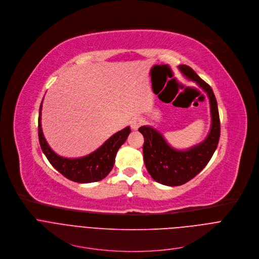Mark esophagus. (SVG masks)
I'll return each mask as SVG.
<instances>
[{"label": "esophagus", "mask_w": 259, "mask_h": 259, "mask_svg": "<svg viewBox=\"0 0 259 259\" xmlns=\"http://www.w3.org/2000/svg\"><path fill=\"white\" fill-rule=\"evenodd\" d=\"M144 123V120L142 119V118H140V117H136V118H134L133 120H132V122H131V126H132V128L133 130H138L142 124Z\"/></svg>", "instance_id": "1"}]
</instances>
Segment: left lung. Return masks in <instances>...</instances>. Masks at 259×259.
Instances as JSON below:
<instances>
[{
	"instance_id": "left-lung-1",
	"label": "left lung",
	"mask_w": 259,
	"mask_h": 259,
	"mask_svg": "<svg viewBox=\"0 0 259 259\" xmlns=\"http://www.w3.org/2000/svg\"><path fill=\"white\" fill-rule=\"evenodd\" d=\"M180 70L188 78L197 82L207 94L211 111V128L202 143L185 151L171 148L162 135L151 126H141L144 136L143 156L150 176L165 186H181L195 178L211 159L221 136L218 102L212 89L188 65H180Z\"/></svg>"
}]
</instances>
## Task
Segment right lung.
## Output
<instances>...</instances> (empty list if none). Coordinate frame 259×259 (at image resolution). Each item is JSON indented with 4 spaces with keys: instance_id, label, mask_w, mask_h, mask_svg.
Wrapping results in <instances>:
<instances>
[{
    "instance_id": "1",
    "label": "right lung",
    "mask_w": 259,
    "mask_h": 259,
    "mask_svg": "<svg viewBox=\"0 0 259 259\" xmlns=\"http://www.w3.org/2000/svg\"><path fill=\"white\" fill-rule=\"evenodd\" d=\"M41 104L42 102L40 103L38 114V141L49 162L62 176L75 183H94L106 178L113 168L118 149L125 142L131 133L130 126L114 134L99 149L84 157L74 159L64 158L59 156L49 147L42 135L40 124Z\"/></svg>"
}]
</instances>
